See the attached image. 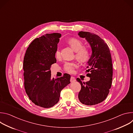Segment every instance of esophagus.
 Segmentation results:
<instances>
[{
    "mask_svg": "<svg viewBox=\"0 0 133 133\" xmlns=\"http://www.w3.org/2000/svg\"><path fill=\"white\" fill-rule=\"evenodd\" d=\"M75 81H76L75 78L74 77L71 76V77H70V82H71V83H73V82H75Z\"/></svg>",
    "mask_w": 133,
    "mask_h": 133,
    "instance_id": "esophagus-1",
    "label": "esophagus"
}]
</instances>
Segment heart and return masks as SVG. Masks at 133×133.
Masks as SVG:
<instances>
[{
  "instance_id": "obj_1",
  "label": "heart",
  "mask_w": 133,
  "mask_h": 133,
  "mask_svg": "<svg viewBox=\"0 0 133 133\" xmlns=\"http://www.w3.org/2000/svg\"><path fill=\"white\" fill-rule=\"evenodd\" d=\"M68 44L75 52L76 59L82 63H86L90 59L91 54L90 50L86 47H84V43L81 40L77 38H71L68 40ZM55 57L57 59L61 58V52L58 49H57L55 53ZM77 67V65L73 62H67L64 64V70L69 73H73L74 69Z\"/></svg>"
}]
</instances>
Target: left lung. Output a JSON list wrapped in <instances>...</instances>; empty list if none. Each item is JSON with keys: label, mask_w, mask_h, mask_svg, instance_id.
Returning a JSON list of instances; mask_svg holds the SVG:
<instances>
[{"label": "left lung", "mask_w": 133, "mask_h": 133, "mask_svg": "<svg viewBox=\"0 0 133 133\" xmlns=\"http://www.w3.org/2000/svg\"><path fill=\"white\" fill-rule=\"evenodd\" d=\"M78 35L89 44L92 54L88 63L86 75L90 81L82 83L78 94L79 101L86 105H94L103 102L108 96L112 79V65L109 49L104 41L92 32L80 31Z\"/></svg>", "instance_id": "left-lung-1"}]
</instances>
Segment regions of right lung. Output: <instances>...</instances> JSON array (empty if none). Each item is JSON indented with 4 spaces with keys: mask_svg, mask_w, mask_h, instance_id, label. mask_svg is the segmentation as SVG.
<instances>
[{
    "mask_svg": "<svg viewBox=\"0 0 133 133\" xmlns=\"http://www.w3.org/2000/svg\"><path fill=\"white\" fill-rule=\"evenodd\" d=\"M62 35L46 34L34 39L24 58V86L30 100L36 105L50 108L59 100L62 90L70 84V76L64 74L57 79L51 77L50 67L56 63L55 53Z\"/></svg>",
    "mask_w": 133,
    "mask_h": 133,
    "instance_id": "add662e5",
    "label": "right lung"
}]
</instances>
